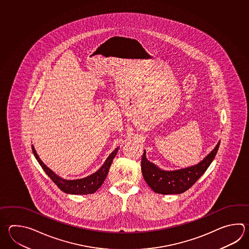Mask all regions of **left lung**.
Returning a JSON list of instances; mask_svg holds the SVG:
<instances>
[{"mask_svg":"<svg viewBox=\"0 0 249 249\" xmlns=\"http://www.w3.org/2000/svg\"><path fill=\"white\" fill-rule=\"evenodd\" d=\"M220 142L213 151L195 166L178 169L174 171H165L146 159L145 151L141 160L142 177L152 191L160 194H180L187 191L198 181L212 163L218 151Z\"/></svg>","mask_w":249,"mask_h":249,"instance_id":"8db88e82","label":"left lung"}]
</instances>
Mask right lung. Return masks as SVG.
Returning a JSON list of instances; mask_svg holds the SVG:
<instances>
[{"label": "right lung", "instance_id": "1", "mask_svg": "<svg viewBox=\"0 0 249 249\" xmlns=\"http://www.w3.org/2000/svg\"><path fill=\"white\" fill-rule=\"evenodd\" d=\"M118 147L108 156L107 160L103 164L101 168L97 170V172L93 173L90 176L81 179H74V180H66L64 178L58 177L55 173L48 168L44 163L42 162L41 159L36 153V149L34 145H32V150L34 155L36 158L37 161L41 165L42 169L45 171L46 174L50 177L51 180L56 184L64 193H70V194H91L96 193L99 188L101 187L104 181L106 180L107 174L109 172V168L112 165V160L116 156L117 152L119 150Z\"/></svg>", "mask_w": 249, "mask_h": 249}]
</instances>
